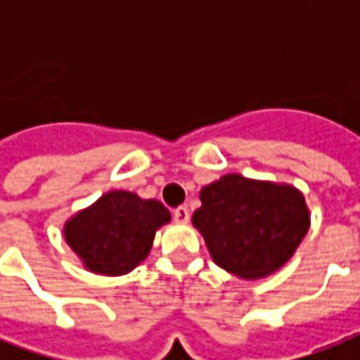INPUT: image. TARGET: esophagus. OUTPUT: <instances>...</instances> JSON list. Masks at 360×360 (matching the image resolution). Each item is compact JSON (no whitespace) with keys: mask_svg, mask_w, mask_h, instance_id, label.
<instances>
[{"mask_svg":"<svg viewBox=\"0 0 360 360\" xmlns=\"http://www.w3.org/2000/svg\"><path fill=\"white\" fill-rule=\"evenodd\" d=\"M173 218H175V222H179V224L188 222L191 214H188L187 206H177V208L173 210Z\"/></svg>","mask_w":360,"mask_h":360,"instance_id":"1","label":"esophagus"}]
</instances>
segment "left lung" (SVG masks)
I'll return each mask as SVG.
<instances>
[{
	"mask_svg": "<svg viewBox=\"0 0 360 360\" xmlns=\"http://www.w3.org/2000/svg\"><path fill=\"white\" fill-rule=\"evenodd\" d=\"M200 202L193 224L205 236L216 265L241 278H259L283 267L310 226L296 188L236 173L206 185Z\"/></svg>",
	"mask_w": 360,
	"mask_h": 360,
	"instance_id": "8db88e82",
	"label": "left lung"
}]
</instances>
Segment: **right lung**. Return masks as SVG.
Instances as JSON below:
<instances>
[{
    "label": "right lung",
    "mask_w": 360,
    "mask_h": 360,
    "mask_svg": "<svg viewBox=\"0 0 360 360\" xmlns=\"http://www.w3.org/2000/svg\"><path fill=\"white\" fill-rule=\"evenodd\" d=\"M169 222L160 200H142L128 191H110L64 228L70 248L85 267L103 275H124L152 250L155 230Z\"/></svg>",
    "instance_id": "right-lung-1"
}]
</instances>
